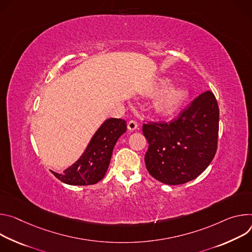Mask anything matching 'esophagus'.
Here are the masks:
<instances>
[{
	"label": "esophagus",
	"instance_id": "1",
	"mask_svg": "<svg viewBox=\"0 0 252 252\" xmlns=\"http://www.w3.org/2000/svg\"><path fill=\"white\" fill-rule=\"evenodd\" d=\"M137 127H138V123H137L135 120H130V121L128 122V129H129V130L134 131V130L137 129Z\"/></svg>",
	"mask_w": 252,
	"mask_h": 252
}]
</instances>
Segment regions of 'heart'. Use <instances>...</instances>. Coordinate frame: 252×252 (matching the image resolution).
Wrapping results in <instances>:
<instances>
[{
  "instance_id": "obj_1",
  "label": "heart",
  "mask_w": 252,
  "mask_h": 252,
  "mask_svg": "<svg viewBox=\"0 0 252 252\" xmlns=\"http://www.w3.org/2000/svg\"><path fill=\"white\" fill-rule=\"evenodd\" d=\"M170 81L164 79L156 83L154 87L151 90L152 94H157L164 90L166 87H168ZM187 96V90L183 87L173 86L168 89H166L157 99L155 108L158 113L162 115H167L172 113L175 111L180 104L185 100Z\"/></svg>"
}]
</instances>
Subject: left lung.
Listing matches in <instances>:
<instances>
[{
    "label": "left lung",
    "mask_w": 252,
    "mask_h": 252,
    "mask_svg": "<svg viewBox=\"0 0 252 252\" xmlns=\"http://www.w3.org/2000/svg\"><path fill=\"white\" fill-rule=\"evenodd\" d=\"M219 109L206 91L170 122H148L142 130L148 141L145 164L156 180L178 185L198 177L215 156Z\"/></svg>",
    "instance_id": "left-lung-1"
}]
</instances>
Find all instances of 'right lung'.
Wrapping results in <instances>:
<instances>
[{
  "label": "right lung",
  "instance_id": "1",
  "mask_svg": "<svg viewBox=\"0 0 252 252\" xmlns=\"http://www.w3.org/2000/svg\"><path fill=\"white\" fill-rule=\"evenodd\" d=\"M126 130L125 120L107 119L96 131L82 156L63 173L53 172L54 175L70 185L96 184L105 176L113 148Z\"/></svg>",
  "mask_w": 252,
  "mask_h": 252
}]
</instances>
